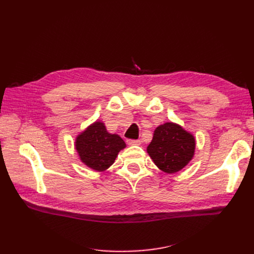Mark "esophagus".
<instances>
[{
    "instance_id": "obj_1",
    "label": "esophagus",
    "mask_w": 254,
    "mask_h": 254,
    "mask_svg": "<svg viewBox=\"0 0 254 254\" xmlns=\"http://www.w3.org/2000/svg\"><path fill=\"white\" fill-rule=\"evenodd\" d=\"M127 144L130 146H138L141 144V141L140 140H128Z\"/></svg>"
}]
</instances>
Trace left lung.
Instances as JSON below:
<instances>
[{"label": "left lung", "instance_id": "obj_1", "mask_svg": "<svg viewBox=\"0 0 254 254\" xmlns=\"http://www.w3.org/2000/svg\"><path fill=\"white\" fill-rule=\"evenodd\" d=\"M195 138L175 123L158 126L147 147L155 166L167 174H174L188 166L194 156Z\"/></svg>", "mask_w": 254, "mask_h": 254}]
</instances>
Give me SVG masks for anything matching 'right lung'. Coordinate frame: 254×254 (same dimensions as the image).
I'll use <instances>...</instances> for the list:
<instances>
[{
    "label": "right lung",
    "instance_id": "right-lung-1",
    "mask_svg": "<svg viewBox=\"0 0 254 254\" xmlns=\"http://www.w3.org/2000/svg\"><path fill=\"white\" fill-rule=\"evenodd\" d=\"M127 147L117 134H111L101 120L92 123L75 139V149L82 164L96 172L110 168L120 150Z\"/></svg>",
    "mask_w": 254,
    "mask_h": 254
}]
</instances>
